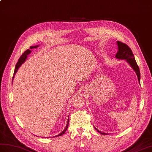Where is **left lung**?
I'll use <instances>...</instances> for the list:
<instances>
[{
    "mask_svg": "<svg viewBox=\"0 0 152 152\" xmlns=\"http://www.w3.org/2000/svg\"><path fill=\"white\" fill-rule=\"evenodd\" d=\"M117 45H118V52L116 53L115 57L116 59H125L126 61L128 62L130 66H132V69L135 70V72L137 74V76L138 77V80L140 83V70L138 65L137 64V62L135 61V57H134V55L133 52L128 45H126L125 43H123L122 42L118 41H117ZM96 129V131L99 132L100 133L102 134V135H107V133H102L100 132L99 130Z\"/></svg>",
    "mask_w": 152,
    "mask_h": 152,
    "instance_id": "obj_1",
    "label": "left lung"
}]
</instances>
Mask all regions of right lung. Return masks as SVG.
<instances>
[{"label": "right lung", "instance_id": "1", "mask_svg": "<svg viewBox=\"0 0 152 152\" xmlns=\"http://www.w3.org/2000/svg\"><path fill=\"white\" fill-rule=\"evenodd\" d=\"M39 46L37 45V46H31V47H30V49H32V48H37V47H38ZM31 53V50H29V49H28V50H26L25 52H24L23 54V55L20 56V58L19 59V60H18V62L17 63V64H16V65H15V70H14V73H13V79L14 78V76H15V74H16V72H17V70H18V69H19V68L20 67V65L23 64V63L26 61V59H27V56L28 55V54H30ZM12 82H13V80H12ZM69 120L68 119V121H67V124H66V127H65V128L64 129V130H63V131L61 133H59V135H56V136H55V137H59V136H61L62 135H63V134L65 133V131L66 129H67V128H68V126H69Z\"/></svg>", "mask_w": 152, "mask_h": 152}]
</instances>
